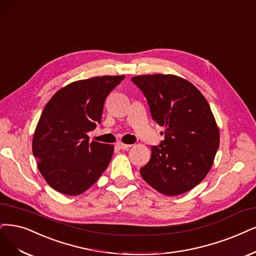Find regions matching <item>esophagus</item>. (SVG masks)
I'll return each mask as SVG.
<instances>
[{
	"mask_svg": "<svg viewBox=\"0 0 256 256\" xmlns=\"http://www.w3.org/2000/svg\"><path fill=\"white\" fill-rule=\"evenodd\" d=\"M117 146L121 150H128V148H130L132 146V144H122V142H119Z\"/></svg>",
	"mask_w": 256,
	"mask_h": 256,
	"instance_id": "34e87169",
	"label": "esophagus"
}]
</instances>
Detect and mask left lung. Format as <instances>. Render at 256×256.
<instances>
[{"mask_svg":"<svg viewBox=\"0 0 256 256\" xmlns=\"http://www.w3.org/2000/svg\"><path fill=\"white\" fill-rule=\"evenodd\" d=\"M132 81L146 96L153 120L166 128L164 140L150 148L141 176L168 196L192 190L209 173L220 146L209 103L191 82L175 74L136 76Z\"/></svg>","mask_w":256,"mask_h":256,"instance_id":"8db88e82","label":"left lung"}]
</instances>
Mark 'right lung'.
<instances>
[{"label": "right lung", "mask_w": 256, "mask_h": 256, "mask_svg": "<svg viewBox=\"0 0 256 256\" xmlns=\"http://www.w3.org/2000/svg\"><path fill=\"white\" fill-rule=\"evenodd\" d=\"M124 76L74 81L47 102L38 122L32 153L46 182L65 195H79L106 171L114 146L90 142L88 133L101 123L108 94Z\"/></svg>", "instance_id": "obj_1"}]
</instances>
